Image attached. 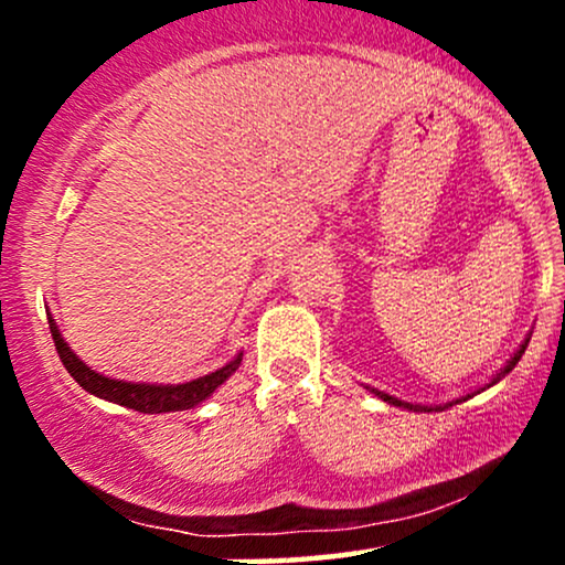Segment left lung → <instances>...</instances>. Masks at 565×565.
<instances>
[{
    "label": "left lung",
    "mask_w": 565,
    "mask_h": 565,
    "mask_svg": "<svg viewBox=\"0 0 565 565\" xmlns=\"http://www.w3.org/2000/svg\"><path fill=\"white\" fill-rule=\"evenodd\" d=\"M529 340H531V332L526 334V340H523L521 345H518L515 353L510 355V361H508V364H504L502 369H499V372L494 374V377H491L489 382H486L483 387H478L476 393H483L486 387L497 385V382L502 380L504 374H510L512 369H515L518 361H521V355L526 353V348H529ZM366 391L377 395V398H380V401H385V404H391V406H398V408H408V412H419V414H423V412H427V414H430V412H444V408H449V406H454V404H459V401H468V398H472V395H476V393H468V395H462V398H457V401H449V404H430V406H425V404H412V401H401V398H395V395H391V393H385V391H377V387H366Z\"/></svg>",
    "instance_id": "8db88e82"
}]
</instances>
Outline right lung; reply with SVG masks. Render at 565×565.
I'll list each match as a JSON object with an SVG mask.
<instances>
[{
	"label": "right lung",
	"instance_id": "add662e5",
	"mask_svg": "<svg viewBox=\"0 0 565 565\" xmlns=\"http://www.w3.org/2000/svg\"><path fill=\"white\" fill-rule=\"evenodd\" d=\"M47 321H50V332H53L57 353H61L63 366L68 369L71 377L79 382V387H84L89 395H95V398L111 401V404L135 408V412H142V414L185 412V408L204 404V401L210 398V395L215 393L238 366H242L244 353L238 350L225 366L204 374V377L183 382V385H161V382H129V380L106 377V374L95 372L93 366L84 364L79 355L68 348V342L63 340L61 329H57L53 313H47Z\"/></svg>",
	"mask_w": 565,
	"mask_h": 565
}]
</instances>
